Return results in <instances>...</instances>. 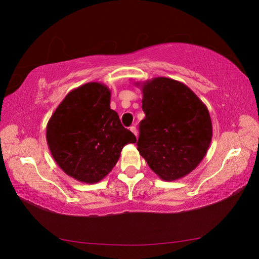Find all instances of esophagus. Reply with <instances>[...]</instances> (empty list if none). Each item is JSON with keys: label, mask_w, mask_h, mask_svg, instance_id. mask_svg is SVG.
<instances>
[{"label": "esophagus", "mask_w": 259, "mask_h": 259, "mask_svg": "<svg viewBox=\"0 0 259 259\" xmlns=\"http://www.w3.org/2000/svg\"><path fill=\"white\" fill-rule=\"evenodd\" d=\"M130 130H131V132L133 133V134H134V135L137 137V134H138V133H137V128H136L135 126H131Z\"/></svg>", "instance_id": "obj_1"}]
</instances>
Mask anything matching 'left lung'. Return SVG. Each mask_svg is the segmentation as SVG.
I'll use <instances>...</instances> for the list:
<instances>
[{
    "label": "left lung",
    "mask_w": 259,
    "mask_h": 259,
    "mask_svg": "<svg viewBox=\"0 0 259 259\" xmlns=\"http://www.w3.org/2000/svg\"><path fill=\"white\" fill-rule=\"evenodd\" d=\"M140 86L146 117L139 125L137 150L161 179L183 178L199 165L211 142L207 108L187 85L168 77Z\"/></svg>",
    "instance_id": "1"
}]
</instances>
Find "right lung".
<instances>
[{"mask_svg": "<svg viewBox=\"0 0 259 259\" xmlns=\"http://www.w3.org/2000/svg\"><path fill=\"white\" fill-rule=\"evenodd\" d=\"M111 92L90 82L72 90L46 126V140L58 166L85 184H96L116 164L122 149L136 137L110 108Z\"/></svg>", "mask_w": 259, "mask_h": 259, "instance_id": "right-lung-1", "label": "right lung"}]
</instances>
